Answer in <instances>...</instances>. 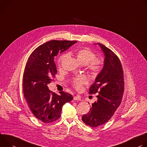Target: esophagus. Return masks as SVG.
<instances>
[{"instance_id":"esophagus-1","label":"esophagus","mask_w":147,"mask_h":147,"mask_svg":"<svg viewBox=\"0 0 147 147\" xmlns=\"http://www.w3.org/2000/svg\"><path fill=\"white\" fill-rule=\"evenodd\" d=\"M74 100H80V97L79 96H75L74 97Z\"/></svg>"}]
</instances>
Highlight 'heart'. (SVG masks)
I'll return each mask as SVG.
<instances>
[{"mask_svg": "<svg viewBox=\"0 0 147 147\" xmlns=\"http://www.w3.org/2000/svg\"><path fill=\"white\" fill-rule=\"evenodd\" d=\"M77 59L83 65H88L90 72L94 75H98L103 69L104 61L102 58H95L96 54L88 48H80L75 53ZM67 57L66 54L61 55L58 59V65L61 66L63 59ZM88 82L87 78L83 75L78 76L73 79L72 85L78 90L82 88V85Z\"/></svg>", "mask_w": 147, "mask_h": 147, "instance_id": "b5f03b06", "label": "heart"}]
</instances>
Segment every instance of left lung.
I'll return each mask as SVG.
<instances>
[{
    "label": "left lung",
    "instance_id": "obj_1",
    "mask_svg": "<svg viewBox=\"0 0 147 147\" xmlns=\"http://www.w3.org/2000/svg\"><path fill=\"white\" fill-rule=\"evenodd\" d=\"M105 55L103 68L90 87V94L97 93V100L82 116L86 125L96 127L107 123L121 104L124 89L123 71L120 59L109 48L97 43Z\"/></svg>",
    "mask_w": 147,
    "mask_h": 147
}]
</instances>
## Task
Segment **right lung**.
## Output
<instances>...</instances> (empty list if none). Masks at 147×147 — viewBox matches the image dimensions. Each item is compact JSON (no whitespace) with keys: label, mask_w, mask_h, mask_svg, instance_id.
I'll return each mask as SVG.
<instances>
[{"label":"right lung","mask_w":147,"mask_h":147,"mask_svg":"<svg viewBox=\"0 0 147 147\" xmlns=\"http://www.w3.org/2000/svg\"><path fill=\"white\" fill-rule=\"evenodd\" d=\"M76 41L52 40L47 42L32 53L27 62L23 79L24 97L36 118L44 123L55 121L61 117L63 105L73 97L59 92L58 95L48 89L57 73L54 58L67 50Z\"/></svg>","instance_id":"add662e5"}]
</instances>
